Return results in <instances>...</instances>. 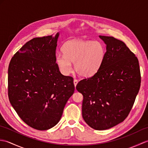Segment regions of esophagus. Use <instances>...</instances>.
<instances>
[{
    "label": "esophagus",
    "instance_id": "obj_1",
    "mask_svg": "<svg viewBox=\"0 0 148 148\" xmlns=\"http://www.w3.org/2000/svg\"><path fill=\"white\" fill-rule=\"evenodd\" d=\"M77 83H78V80H77V79H75L74 80V86H76L77 85Z\"/></svg>",
    "mask_w": 148,
    "mask_h": 148
}]
</instances>
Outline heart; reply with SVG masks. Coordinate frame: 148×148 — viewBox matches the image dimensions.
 I'll list each match as a JSON object with an SVG mask.
<instances>
[{
  "mask_svg": "<svg viewBox=\"0 0 148 148\" xmlns=\"http://www.w3.org/2000/svg\"><path fill=\"white\" fill-rule=\"evenodd\" d=\"M64 55L56 56V63L63 74L68 75L72 71V63L81 76L90 77L101 68L106 55V48L100 41L72 40L62 48Z\"/></svg>",
  "mask_w": 148,
  "mask_h": 148,
  "instance_id": "heart-1",
  "label": "heart"
}]
</instances>
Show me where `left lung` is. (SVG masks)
Instances as JSON below:
<instances>
[{"label":"left lung","mask_w":148,"mask_h":148,"mask_svg":"<svg viewBox=\"0 0 148 148\" xmlns=\"http://www.w3.org/2000/svg\"><path fill=\"white\" fill-rule=\"evenodd\" d=\"M106 45L104 60L93 76L81 80L76 89L83 95L82 115L93 129L103 130L123 121L140 86L137 58L125 44L113 37L100 36Z\"/></svg>","instance_id":"1"}]
</instances>
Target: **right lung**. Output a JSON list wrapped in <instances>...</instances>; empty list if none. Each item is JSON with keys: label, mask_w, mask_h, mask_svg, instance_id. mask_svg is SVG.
<instances>
[{"label": "right lung", "mask_w": 148, "mask_h": 148, "mask_svg": "<svg viewBox=\"0 0 148 148\" xmlns=\"http://www.w3.org/2000/svg\"><path fill=\"white\" fill-rule=\"evenodd\" d=\"M58 36L30 40L9 65V101L22 120L36 130H48L58 123L75 90L73 78L62 75L56 65Z\"/></svg>", "instance_id": "1"}]
</instances>
